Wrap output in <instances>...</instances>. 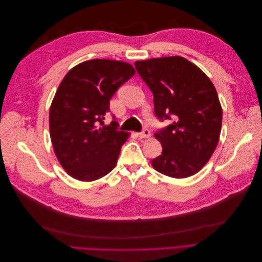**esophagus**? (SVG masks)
Listing matches in <instances>:
<instances>
[{
  "label": "esophagus",
  "instance_id": "esophagus-1",
  "mask_svg": "<svg viewBox=\"0 0 262 262\" xmlns=\"http://www.w3.org/2000/svg\"><path fill=\"white\" fill-rule=\"evenodd\" d=\"M138 136H139L140 138H149V136H150V131H149L147 128H144L143 130L141 131V132H139V133H138Z\"/></svg>",
  "mask_w": 262,
  "mask_h": 262
}]
</instances>
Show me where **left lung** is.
<instances>
[{
  "instance_id": "8db88e82",
  "label": "left lung",
  "mask_w": 262,
  "mask_h": 262,
  "mask_svg": "<svg viewBox=\"0 0 262 262\" xmlns=\"http://www.w3.org/2000/svg\"><path fill=\"white\" fill-rule=\"evenodd\" d=\"M134 66L153 93L156 118L171 120L155 133L163 150L152 160L153 167L172 178L194 175L219 143L222 107L215 87L182 57L137 61Z\"/></svg>"
}]
</instances>
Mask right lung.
Listing matches in <instances>:
<instances>
[{"mask_svg":"<svg viewBox=\"0 0 262 262\" xmlns=\"http://www.w3.org/2000/svg\"><path fill=\"white\" fill-rule=\"evenodd\" d=\"M134 73L129 63L94 59L74 67L62 80L49 126L54 153L71 177L93 181L115 168L129 133L119 131L117 121L105 125L104 119L109 100Z\"/></svg>","mask_w":262,"mask_h":262,"instance_id":"obj_1","label":"right lung"}]
</instances>
